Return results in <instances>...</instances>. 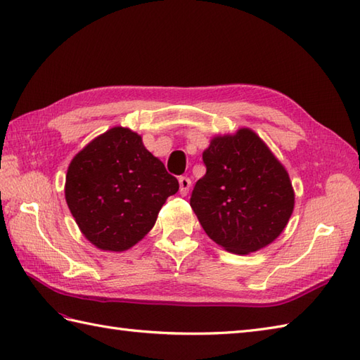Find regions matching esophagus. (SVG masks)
<instances>
[{"mask_svg": "<svg viewBox=\"0 0 360 360\" xmlns=\"http://www.w3.org/2000/svg\"><path fill=\"white\" fill-rule=\"evenodd\" d=\"M190 187H192V181H190L187 176H181L179 178V192L182 196H186L188 193Z\"/></svg>", "mask_w": 360, "mask_h": 360, "instance_id": "obj_1", "label": "esophagus"}]
</instances>
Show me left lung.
<instances>
[{"label": "left lung", "instance_id": "left-lung-1", "mask_svg": "<svg viewBox=\"0 0 360 360\" xmlns=\"http://www.w3.org/2000/svg\"><path fill=\"white\" fill-rule=\"evenodd\" d=\"M207 172L190 205L210 238L246 255L271 244L294 210L289 174L252 129L217 136L202 153Z\"/></svg>", "mask_w": 360, "mask_h": 360}]
</instances>
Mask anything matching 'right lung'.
<instances>
[{"mask_svg":"<svg viewBox=\"0 0 360 360\" xmlns=\"http://www.w3.org/2000/svg\"><path fill=\"white\" fill-rule=\"evenodd\" d=\"M178 179L129 128L97 136L71 160L65 198L85 238L102 250L133 248L155 226Z\"/></svg>","mask_w":360,"mask_h":360,"instance_id":"add662e5","label":"right lung"}]
</instances>
